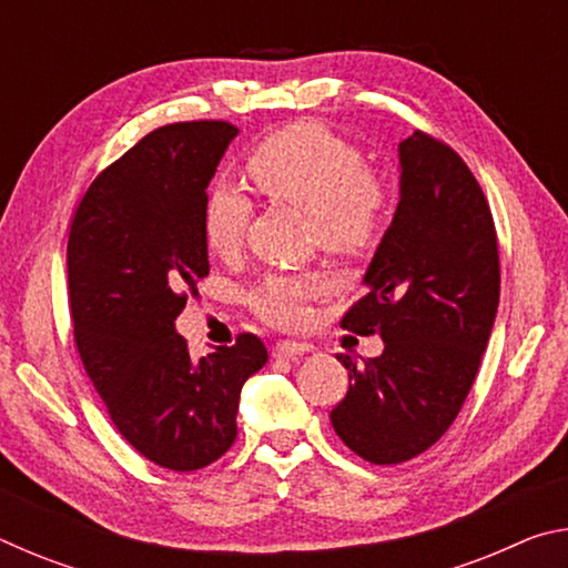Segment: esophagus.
<instances>
[{"mask_svg":"<svg viewBox=\"0 0 568 568\" xmlns=\"http://www.w3.org/2000/svg\"><path fill=\"white\" fill-rule=\"evenodd\" d=\"M307 351H311V345L295 343V341H283V343L273 345V358L275 361H295V358H301V355H305Z\"/></svg>","mask_w":568,"mask_h":568,"instance_id":"34e87169","label":"esophagus"}]
</instances>
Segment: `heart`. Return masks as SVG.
I'll return each mask as SVG.
<instances>
[{"label":"heart","instance_id":"b5f03b06","mask_svg":"<svg viewBox=\"0 0 568 568\" xmlns=\"http://www.w3.org/2000/svg\"><path fill=\"white\" fill-rule=\"evenodd\" d=\"M247 175L265 197L311 213L318 243L335 253H361L378 237L388 213V190L365 170L358 150L318 122H297L265 138L247 158ZM250 220L245 192L217 182L203 205V235L220 257L240 253ZM321 273H271L250 293L263 321L295 328L307 301L325 293Z\"/></svg>","mask_w":568,"mask_h":568}]
</instances>
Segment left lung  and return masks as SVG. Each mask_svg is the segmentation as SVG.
Masks as SVG:
<instances>
[{
    "label": "left lung",
    "mask_w": 568,
    "mask_h": 568,
    "mask_svg": "<svg viewBox=\"0 0 568 568\" xmlns=\"http://www.w3.org/2000/svg\"><path fill=\"white\" fill-rule=\"evenodd\" d=\"M400 200L343 328L386 348L331 410L335 434L378 466L430 448L458 416L491 335L501 273L494 217L466 162L423 132L398 142Z\"/></svg>",
    "instance_id": "left-lung-1"
}]
</instances>
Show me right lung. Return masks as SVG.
Segmentation results:
<instances>
[{"label": "right lung", "mask_w": 568, "mask_h": 568, "mask_svg": "<svg viewBox=\"0 0 568 568\" xmlns=\"http://www.w3.org/2000/svg\"><path fill=\"white\" fill-rule=\"evenodd\" d=\"M237 128L165 124L100 172L67 243L74 341L130 446L170 470L217 460L237 436L245 381L267 363L255 335L192 361L175 321L210 273L207 185Z\"/></svg>", "instance_id": "obj_1"}]
</instances>
